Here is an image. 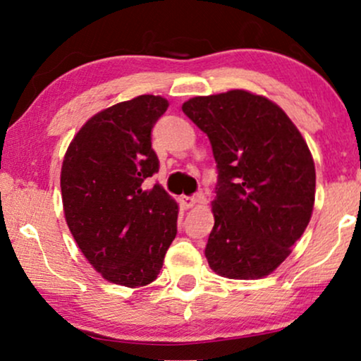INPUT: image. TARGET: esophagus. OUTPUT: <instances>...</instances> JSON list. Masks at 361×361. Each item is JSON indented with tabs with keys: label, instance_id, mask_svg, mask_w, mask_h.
<instances>
[{
	"label": "esophagus",
	"instance_id": "obj_1",
	"mask_svg": "<svg viewBox=\"0 0 361 361\" xmlns=\"http://www.w3.org/2000/svg\"><path fill=\"white\" fill-rule=\"evenodd\" d=\"M199 201H201V197H199V196H182L180 197V204L184 207H188V209H189V207L196 206Z\"/></svg>",
	"mask_w": 361,
	"mask_h": 361
}]
</instances>
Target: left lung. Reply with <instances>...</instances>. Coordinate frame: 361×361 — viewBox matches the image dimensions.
<instances>
[{
    "label": "left lung",
    "mask_w": 361,
    "mask_h": 361,
    "mask_svg": "<svg viewBox=\"0 0 361 361\" xmlns=\"http://www.w3.org/2000/svg\"><path fill=\"white\" fill-rule=\"evenodd\" d=\"M182 111L204 131L218 167L207 264L228 279H262L289 257L312 214L314 160L290 118L243 89L197 96Z\"/></svg>",
    "instance_id": "obj_1"
}]
</instances>
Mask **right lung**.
<instances>
[{"mask_svg": "<svg viewBox=\"0 0 361 361\" xmlns=\"http://www.w3.org/2000/svg\"><path fill=\"white\" fill-rule=\"evenodd\" d=\"M167 99L143 94L94 114L63 157L67 226L89 264L126 287L154 282L177 235V202L145 180L159 172L152 128Z\"/></svg>", "mask_w": 361, "mask_h": 361, "instance_id": "add662e5", "label": "right lung"}]
</instances>
